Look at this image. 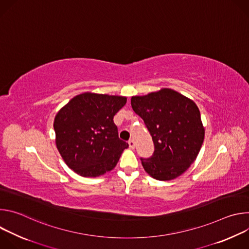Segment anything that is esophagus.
I'll use <instances>...</instances> for the list:
<instances>
[{"label":"esophagus","instance_id":"34e87169","mask_svg":"<svg viewBox=\"0 0 249 249\" xmlns=\"http://www.w3.org/2000/svg\"><path fill=\"white\" fill-rule=\"evenodd\" d=\"M128 144H129V147H130L131 149H134V147H135V142H134L133 139H130V140L128 141Z\"/></svg>","mask_w":249,"mask_h":249}]
</instances>
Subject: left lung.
<instances>
[{"label": "left lung", "mask_w": 249, "mask_h": 249, "mask_svg": "<svg viewBox=\"0 0 249 249\" xmlns=\"http://www.w3.org/2000/svg\"><path fill=\"white\" fill-rule=\"evenodd\" d=\"M132 108L150 132L155 151L141 158L145 170L158 180L181 175L196 160L205 130L194 101L170 89L131 98Z\"/></svg>", "instance_id": "8db88e82"}]
</instances>
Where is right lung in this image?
<instances>
[{
	"label": "right lung",
	"mask_w": 249,
	"mask_h": 249,
	"mask_svg": "<svg viewBox=\"0 0 249 249\" xmlns=\"http://www.w3.org/2000/svg\"><path fill=\"white\" fill-rule=\"evenodd\" d=\"M126 101L124 96L86 92L60 109L54 120L56 145L71 169L96 177L115 167L129 147L113 121Z\"/></svg>",
	"instance_id": "add662e5"
}]
</instances>
